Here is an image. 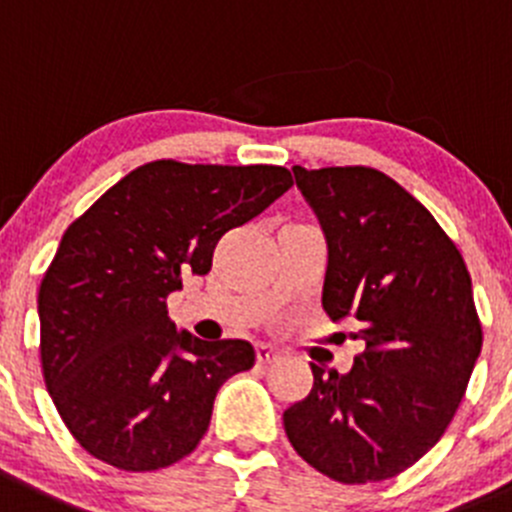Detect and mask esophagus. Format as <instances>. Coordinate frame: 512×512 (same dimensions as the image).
Wrapping results in <instances>:
<instances>
[{
	"instance_id": "34e87169",
	"label": "esophagus",
	"mask_w": 512,
	"mask_h": 512,
	"mask_svg": "<svg viewBox=\"0 0 512 512\" xmlns=\"http://www.w3.org/2000/svg\"><path fill=\"white\" fill-rule=\"evenodd\" d=\"M255 353L260 364H272V361H278L280 358V351L275 346H270V343H257Z\"/></svg>"
}]
</instances>
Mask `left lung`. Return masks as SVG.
Listing matches in <instances>:
<instances>
[{
	"label": "left lung",
	"mask_w": 512,
	"mask_h": 512,
	"mask_svg": "<svg viewBox=\"0 0 512 512\" xmlns=\"http://www.w3.org/2000/svg\"><path fill=\"white\" fill-rule=\"evenodd\" d=\"M328 242L323 310L358 323L348 374L310 364L285 434L331 480L396 477L450 427L482 348L472 280L424 204L369 166H293Z\"/></svg>",
	"instance_id": "left-lung-1"
}]
</instances>
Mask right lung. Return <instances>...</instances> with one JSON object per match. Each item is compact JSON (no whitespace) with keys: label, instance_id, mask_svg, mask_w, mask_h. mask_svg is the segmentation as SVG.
Instances as JSON below:
<instances>
[{"label":"right lung","instance_id":"add662e5","mask_svg":"<svg viewBox=\"0 0 512 512\" xmlns=\"http://www.w3.org/2000/svg\"><path fill=\"white\" fill-rule=\"evenodd\" d=\"M290 186L283 166L151 161L65 229L37 295L40 358L88 455L146 472L194 452L219 386L255 366V348L179 333L166 298L207 275L219 237Z\"/></svg>","mask_w":512,"mask_h":512}]
</instances>
